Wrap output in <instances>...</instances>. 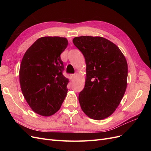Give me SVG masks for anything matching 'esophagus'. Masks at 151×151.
<instances>
[{"instance_id": "34e87169", "label": "esophagus", "mask_w": 151, "mask_h": 151, "mask_svg": "<svg viewBox=\"0 0 151 151\" xmlns=\"http://www.w3.org/2000/svg\"><path fill=\"white\" fill-rule=\"evenodd\" d=\"M76 75H77L76 73H75V74H70V79H74V78L76 77Z\"/></svg>"}]
</instances>
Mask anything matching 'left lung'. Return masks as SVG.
<instances>
[{"label":"left lung","mask_w":151,"mask_h":151,"mask_svg":"<svg viewBox=\"0 0 151 151\" xmlns=\"http://www.w3.org/2000/svg\"><path fill=\"white\" fill-rule=\"evenodd\" d=\"M73 43L83 54L86 63L84 88L79 95L86 115L100 120L115 111L125 94L128 66L116 45L99 36H83Z\"/></svg>","instance_id":"8db88e82"}]
</instances>
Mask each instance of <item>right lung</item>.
I'll use <instances>...</instances> for the list:
<instances>
[{
	"instance_id": "add662e5",
	"label": "right lung",
	"mask_w": 151,
	"mask_h": 151,
	"mask_svg": "<svg viewBox=\"0 0 151 151\" xmlns=\"http://www.w3.org/2000/svg\"><path fill=\"white\" fill-rule=\"evenodd\" d=\"M68 45L65 38L45 36L24 53L19 70L22 93L33 110L48 116L60 108L67 94L68 80L60 54Z\"/></svg>"
}]
</instances>
